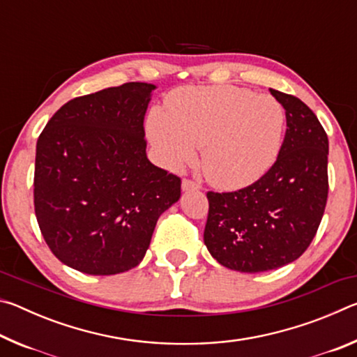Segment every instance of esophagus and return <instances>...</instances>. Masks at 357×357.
<instances>
[{
  "label": "esophagus",
  "instance_id": "34e87169",
  "mask_svg": "<svg viewBox=\"0 0 357 357\" xmlns=\"http://www.w3.org/2000/svg\"><path fill=\"white\" fill-rule=\"evenodd\" d=\"M181 187H183L184 192H187V190H198V189H200V185L195 184V183H193V181H190V179H184L183 184H181Z\"/></svg>",
  "mask_w": 357,
  "mask_h": 357
}]
</instances>
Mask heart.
I'll return each mask as SVG.
<instances>
[{"instance_id":"heart-1","label":"heart","mask_w":357,"mask_h":357,"mask_svg":"<svg viewBox=\"0 0 357 357\" xmlns=\"http://www.w3.org/2000/svg\"><path fill=\"white\" fill-rule=\"evenodd\" d=\"M167 113L153 112L149 142L172 170L195 160L208 181L223 190L255 183L274 165L285 128L283 107L271 96L236 86H190L167 98Z\"/></svg>"}]
</instances>
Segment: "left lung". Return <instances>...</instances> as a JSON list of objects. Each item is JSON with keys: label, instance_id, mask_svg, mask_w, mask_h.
Returning a JSON list of instances; mask_svg holds the SVG:
<instances>
[{"label": "left lung", "instance_id": "8db88e82", "mask_svg": "<svg viewBox=\"0 0 357 357\" xmlns=\"http://www.w3.org/2000/svg\"><path fill=\"white\" fill-rule=\"evenodd\" d=\"M269 91L287 116L275 164L244 189L208 192L204 244L217 263L239 273H264L298 259L315 238L328 200L323 126L301 99Z\"/></svg>", "mask_w": 357, "mask_h": 357}]
</instances>
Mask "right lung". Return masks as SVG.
Wrapping results in <instances>:
<instances>
[{
  "mask_svg": "<svg viewBox=\"0 0 357 357\" xmlns=\"http://www.w3.org/2000/svg\"><path fill=\"white\" fill-rule=\"evenodd\" d=\"M157 86L132 82L82 96L48 121L36 144L34 211L59 261L89 275L140 264L181 179L146 155L143 119Z\"/></svg>",
  "mask_w": 357,
  "mask_h": 357,
  "instance_id": "1",
  "label": "right lung"
}]
</instances>
